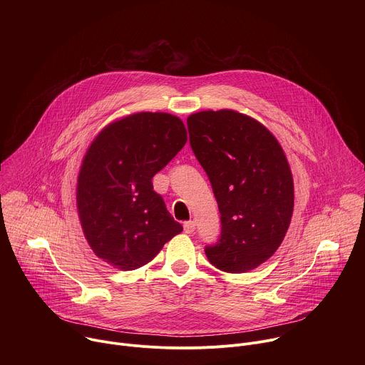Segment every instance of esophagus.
Listing matches in <instances>:
<instances>
[{"instance_id":"34e87169","label":"esophagus","mask_w":365,"mask_h":365,"mask_svg":"<svg viewBox=\"0 0 365 365\" xmlns=\"http://www.w3.org/2000/svg\"><path fill=\"white\" fill-rule=\"evenodd\" d=\"M195 227H196L195 221H186V222L183 224V230H185L186 234H192V232L195 231Z\"/></svg>"}]
</instances>
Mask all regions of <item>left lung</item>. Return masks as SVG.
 <instances>
[{
  "label": "left lung",
  "mask_w": 365,
  "mask_h": 365,
  "mask_svg": "<svg viewBox=\"0 0 365 365\" xmlns=\"http://www.w3.org/2000/svg\"><path fill=\"white\" fill-rule=\"evenodd\" d=\"M187 130L221 214L220 240L205 254L222 272L252 270L276 252L290 225L294 192L284 151L263 124L232 110L192 114Z\"/></svg>",
  "instance_id": "left-lung-1"
}]
</instances>
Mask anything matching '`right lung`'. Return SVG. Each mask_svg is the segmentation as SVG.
Segmentation results:
<instances>
[{"mask_svg": "<svg viewBox=\"0 0 365 365\" xmlns=\"http://www.w3.org/2000/svg\"><path fill=\"white\" fill-rule=\"evenodd\" d=\"M186 141L182 120L166 113L124 117L92 141L78 176L76 203L85 238L103 262L135 270L182 232L151 179Z\"/></svg>", "mask_w": 365, "mask_h": 365, "instance_id": "obj_1", "label": "right lung"}]
</instances>
